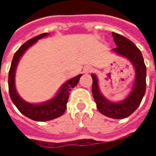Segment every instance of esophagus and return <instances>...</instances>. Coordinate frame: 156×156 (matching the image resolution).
<instances>
[{
	"label": "esophagus",
	"instance_id": "1",
	"mask_svg": "<svg viewBox=\"0 0 156 156\" xmlns=\"http://www.w3.org/2000/svg\"><path fill=\"white\" fill-rule=\"evenodd\" d=\"M92 72H93V68H92L91 66H89V65H86V66H84V68L83 69V73H85V74L90 73Z\"/></svg>",
	"mask_w": 156,
	"mask_h": 156
}]
</instances>
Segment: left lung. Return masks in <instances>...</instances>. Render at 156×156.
Listing matches in <instances>:
<instances>
[{"label":"left lung","mask_w":156,"mask_h":156,"mask_svg":"<svg viewBox=\"0 0 156 156\" xmlns=\"http://www.w3.org/2000/svg\"><path fill=\"white\" fill-rule=\"evenodd\" d=\"M116 48L112 51L129 60L135 70V78L129 94L119 102L109 101L102 94L98 87V78L91 74L93 78L92 93L98 110L107 117L120 119L129 116L140 106L146 89V67L140 49L133 41L115 32L112 33Z\"/></svg>","instance_id":"obj_1"}]
</instances>
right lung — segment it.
<instances>
[{"instance_id": "obj_1", "label": "right lung", "mask_w": 156, "mask_h": 156, "mask_svg": "<svg viewBox=\"0 0 156 156\" xmlns=\"http://www.w3.org/2000/svg\"><path fill=\"white\" fill-rule=\"evenodd\" d=\"M48 34L49 33L48 32L42 33L26 41L14 55L12 65L10 68V71H9L8 87L9 94H10L12 101L22 115L35 121L51 120L63 115L67 108V103H68V97L70 94V91L72 90V88H74L75 86L78 84V81L82 76V74H78V76L65 82L62 85L58 94L55 95L53 98L41 104H31L28 102H26L24 99H22L20 97V95L18 94V93L16 89L15 84L16 70L17 64L22 57V55L24 54V52L30 47H32L39 39L47 37Z\"/></svg>"}]
</instances>
